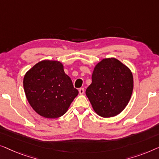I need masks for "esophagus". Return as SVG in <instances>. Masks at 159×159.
<instances>
[{"label": "esophagus", "instance_id": "1", "mask_svg": "<svg viewBox=\"0 0 159 159\" xmlns=\"http://www.w3.org/2000/svg\"><path fill=\"white\" fill-rule=\"evenodd\" d=\"M79 91L80 94H84V88H80Z\"/></svg>", "mask_w": 159, "mask_h": 159}]
</instances>
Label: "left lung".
<instances>
[{
  "mask_svg": "<svg viewBox=\"0 0 159 159\" xmlns=\"http://www.w3.org/2000/svg\"><path fill=\"white\" fill-rule=\"evenodd\" d=\"M86 94L102 117H115L126 107L133 90L131 70L120 60L105 58L96 65Z\"/></svg>",
  "mask_w": 159,
  "mask_h": 159,
  "instance_id": "left-lung-1",
  "label": "left lung"
}]
</instances>
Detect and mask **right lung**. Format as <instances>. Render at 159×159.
I'll list each match as a JSON object with an SVG mask.
<instances>
[{
	"label": "right lung",
	"mask_w": 159,
	"mask_h": 159,
	"mask_svg": "<svg viewBox=\"0 0 159 159\" xmlns=\"http://www.w3.org/2000/svg\"><path fill=\"white\" fill-rule=\"evenodd\" d=\"M26 97L33 109L42 117L55 119L68 111L79 91L56 60H42L24 77Z\"/></svg>",
	"instance_id": "obj_1"
}]
</instances>
